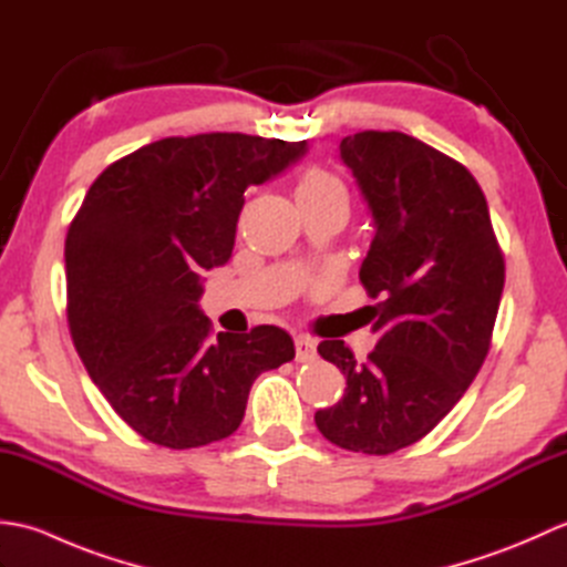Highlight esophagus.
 Instances as JSON below:
<instances>
[{
	"label": "esophagus",
	"mask_w": 567,
	"mask_h": 567,
	"mask_svg": "<svg viewBox=\"0 0 567 567\" xmlns=\"http://www.w3.org/2000/svg\"><path fill=\"white\" fill-rule=\"evenodd\" d=\"M295 351L299 363H309L317 355V341L309 339V336H297L295 339Z\"/></svg>",
	"instance_id": "esophagus-1"
}]
</instances>
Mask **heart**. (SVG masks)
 <instances>
[{
	"label": "heart",
	"mask_w": 567,
	"mask_h": 567,
	"mask_svg": "<svg viewBox=\"0 0 567 567\" xmlns=\"http://www.w3.org/2000/svg\"><path fill=\"white\" fill-rule=\"evenodd\" d=\"M346 197V187L336 175L329 171H321V167H307V171L299 175L297 183V197Z\"/></svg>",
	"instance_id": "heart-1"
}]
</instances>
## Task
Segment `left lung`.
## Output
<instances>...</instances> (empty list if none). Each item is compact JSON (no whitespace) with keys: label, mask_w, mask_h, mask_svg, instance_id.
<instances>
[{"label":"left lung","mask_w":567,"mask_h":567,"mask_svg":"<svg viewBox=\"0 0 567 567\" xmlns=\"http://www.w3.org/2000/svg\"><path fill=\"white\" fill-rule=\"evenodd\" d=\"M339 151L375 224L360 282L380 339L365 363L343 341L319 343L346 392L315 421L346 451L388 455L424 439L483 368L504 256L465 165L400 131H360Z\"/></svg>","instance_id":"obj_1"}]
</instances>
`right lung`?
I'll return each instance as SVG.
<instances>
[{
  "mask_svg": "<svg viewBox=\"0 0 567 567\" xmlns=\"http://www.w3.org/2000/svg\"><path fill=\"white\" fill-rule=\"evenodd\" d=\"M307 141L171 136L94 179L65 238L72 343L106 402L151 443L185 451L240 426L250 384L295 358L290 333H212L202 270L231 258L248 185Z\"/></svg>",
  "mask_w": 567,
  "mask_h": 567,
  "instance_id": "obj_1",
  "label": "right lung"
}]
</instances>
